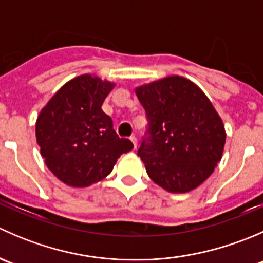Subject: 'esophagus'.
<instances>
[{
  "label": "esophagus",
  "instance_id": "obj_1",
  "mask_svg": "<svg viewBox=\"0 0 263 263\" xmlns=\"http://www.w3.org/2000/svg\"><path fill=\"white\" fill-rule=\"evenodd\" d=\"M129 140H131L132 144H134L135 148H136L137 147V139H136V136H135V135H131V136H129Z\"/></svg>",
  "mask_w": 263,
  "mask_h": 263
}]
</instances>
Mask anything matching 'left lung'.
<instances>
[{"label": "left lung", "instance_id": "1", "mask_svg": "<svg viewBox=\"0 0 263 263\" xmlns=\"http://www.w3.org/2000/svg\"><path fill=\"white\" fill-rule=\"evenodd\" d=\"M135 91L148 121L137 151L148 177L172 193L195 190L221 160L227 139L213 103L182 76H168Z\"/></svg>", "mask_w": 263, "mask_h": 263}]
</instances>
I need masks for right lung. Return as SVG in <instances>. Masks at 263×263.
I'll list each match as a JSON object with an SVG mask.
<instances>
[{
	"label": "right lung",
	"instance_id": "obj_1",
	"mask_svg": "<svg viewBox=\"0 0 263 263\" xmlns=\"http://www.w3.org/2000/svg\"><path fill=\"white\" fill-rule=\"evenodd\" d=\"M115 82L89 73L66 82L41 110L36 142L46 165L71 187H89L113 171L117 159L134 148L119 139L109 116L102 110Z\"/></svg>",
	"mask_w": 263,
	"mask_h": 263
}]
</instances>
